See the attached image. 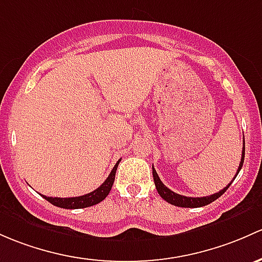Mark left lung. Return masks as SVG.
<instances>
[{
  "instance_id": "8db88e82",
  "label": "left lung",
  "mask_w": 262,
  "mask_h": 262,
  "mask_svg": "<svg viewBox=\"0 0 262 262\" xmlns=\"http://www.w3.org/2000/svg\"><path fill=\"white\" fill-rule=\"evenodd\" d=\"M244 159H245V138H244V148H242V156H241L240 166H238L237 173H236V174H235L233 180H235L236 176H237L238 172H240V170H241L242 164H244ZM152 169H153V180H154V183H156V188H157V191H158L159 196L163 198L164 201H167L168 203H170V205L178 206V207L197 208V207H203V206L210 205L211 202H213V201H216L217 198L221 197L222 194H224L225 192L227 191V188L231 186V183H232V182H233V181L230 182V183H228L224 189H221V191L217 192V193L211 194V196H206V197H186V196H181V194L174 193V192H173V191H170V189L168 188V187L164 186V183L161 181V178L158 177V174H157V172H156V169H154V167H152Z\"/></svg>"
}]
</instances>
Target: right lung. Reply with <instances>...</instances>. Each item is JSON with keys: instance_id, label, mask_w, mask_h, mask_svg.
Masks as SVG:
<instances>
[{"instance_id": "1", "label": "right lung", "mask_w": 262, "mask_h": 262, "mask_svg": "<svg viewBox=\"0 0 262 262\" xmlns=\"http://www.w3.org/2000/svg\"><path fill=\"white\" fill-rule=\"evenodd\" d=\"M119 162L115 164L113 170L110 172V174L108 176L104 183L101 184L100 187L95 189V191L90 192V193L84 194V196H79V197H69V198H60V197H46L42 196L46 201L51 203V205L57 206V207L61 208H68V210H76V208H85V207H90V206L98 205L99 202L104 200L106 196L109 194L110 189H112L113 183H114L115 180V172H117V168Z\"/></svg>"}]
</instances>
